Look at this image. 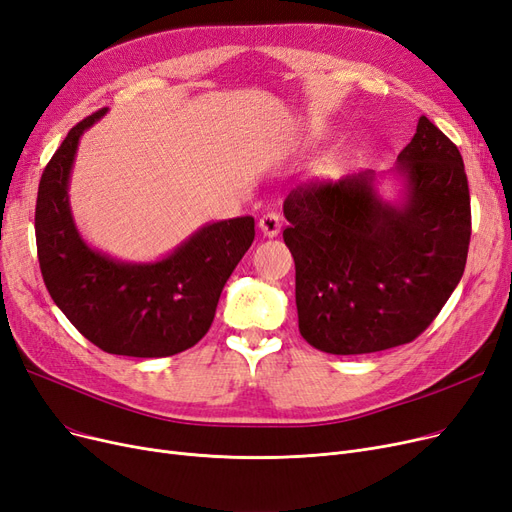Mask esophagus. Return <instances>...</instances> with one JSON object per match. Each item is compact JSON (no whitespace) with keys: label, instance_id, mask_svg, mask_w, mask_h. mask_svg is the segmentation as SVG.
I'll list each match as a JSON object with an SVG mask.
<instances>
[{"label":"esophagus","instance_id":"34e87169","mask_svg":"<svg viewBox=\"0 0 512 512\" xmlns=\"http://www.w3.org/2000/svg\"><path fill=\"white\" fill-rule=\"evenodd\" d=\"M280 227H282L280 215L274 213V211H272V213H266V215H263V217L259 219V230L263 232V236H268V238L278 236Z\"/></svg>","mask_w":512,"mask_h":512}]
</instances>
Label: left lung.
<instances>
[{
	"instance_id": "1",
	"label": "left lung",
	"mask_w": 512,
	"mask_h": 512,
	"mask_svg": "<svg viewBox=\"0 0 512 512\" xmlns=\"http://www.w3.org/2000/svg\"><path fill=\"white\" fill-rule=\"evenodd\" d=\"M396 162V202L380 196L382 175L365 170L297 185L282 204L299 333L320 352L413 342L464 274L470 194L458 147L422 116Z\"/></svg>"
}]
</instances>
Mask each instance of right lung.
<instances>
[{"mask_svg": "<svg viewBox=\"0 0 512 512\" xmlns=\"http://www.w3.org/2000/svg\"><path fill=\"white\" fill-rule=\"evenodd\" d=\"M105 113L75 124L44 168L35 204L37 259L54 304L88 342L120 356H173L211 329L225 282L253 244L255 219L206 223L149 263L92 249L71 215L69 177L84 130Z\"/></svg>", "mask_w": 512, "mask_h": 512, "instance_id": "add662e5", "label": "right lung"}]
</instances>
